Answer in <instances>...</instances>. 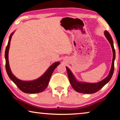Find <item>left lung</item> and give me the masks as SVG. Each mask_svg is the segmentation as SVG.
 I'll return each instance as SVG.
<instances>
[{
  "label": "left lung",
  "instance_id": "obj_1",
  "mask_svg": "<svg viewBox=\"0 0 120 120\" xmlns=\"http://www.w3.org/2000/svg\"><path fill=\"white\" fill-rule=\"evenodd\" d=\"M104 35L106 38V39H108V40L109 41V43L110 44L113 52L112 61L111 69L110 70L109 75L104 79L97 83H88L78 81L76 79V78H75L74 75H73V74L70 71L69 69L66 67L70 84H71L72 87L78 92L86 93V94H91V93H96L99 91L100 89H101L105 85H106L110 80L111 77L112 76L114 70V60L115 59V50L114 49L112 39L111 37L110 34L109 33V32L105 30L104 32Z\"/></svg>",
  "mask_w": 120,
  "mask_h": 120
}]
</instances>
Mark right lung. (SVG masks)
I'll return each instance as SVG.
<instances>
[{
    "instance_id": "right-lung-1",
    "label": "right lung",
    "mask_w": 120,
    "mask_h": 120,
    "mask_svg": "<svg viewBox=\"0 0 120 120\" xmlns=\"http://www.w3.org/2000/svg\"><path fill=\"white\" fill-rule=\"evenodd\" d=\"M14 33V32L11 34L9 37V41L7 46L6 47L5 52V68L6 72L10 79L17 85L19 89L27 93H37L41 92L46 89L48 86L50 78L53 73V71L55 68L60 64L59 62H55L49 67L45 73L37 79L32 81H22L17 79L13 74L10 68L9 58H8V54L10 45L11 37Z\"/></svg>"
}]
</instances>
